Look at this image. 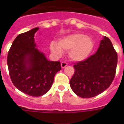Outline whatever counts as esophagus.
<instances>
[{
  "instance_id": "34e87169",
  "label": "esophagus",
  "mask_w": 124,
  "mask_h": 124,
  "mask_svg": "<svg viewBox=\"0 0 124 124\" xmlns=\"http://www.w3.org/2000/svg\"><path fill=\"white\" fill-rule=\"evenodd\" d=\"M67 65L68 64L66 63H65V62H62V63H61V66L62 68H64L66 66H67Z\"/></svg>"
}]
</instances>
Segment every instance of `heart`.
<instances>
[{"mask_svg": "<svg viewBox=\"0 0 124 124\" xmlns=\"http://www.w3.org/2000/svg\"><path fill=\"white\" fill-rule=\"evenodd\" d=\"M94 41L89 36L81 33L68 35L59 40L58 44L50 43V50L53 54L60 56L63 51H68L70 58L73 61L79 62L87 58L94 48Z\"/></svg>", "mask_w": 124, "mask_h": 124, "instance_id": "obj_1", "label": "heart"}]
</instances>
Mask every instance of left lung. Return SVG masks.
I'll list each match as a JSON object with an SVG mask.
<instances>
[{
  "label": "left lung",
  "mask_w": 124,
  "mask_h": 124,
  "mask_svg": "<svg viewBox=\"0 0 124 124\" xmlns=\"http://www.w3.org/2000/svg\"><path fill=\"white\" fill-rule=\"evenodd\" d=\"M117 64V54L109 38L103 37L94 54L74 66V75L70 81L77 96L90 98L106 90L113 81Z\"/></svg>",
  "instance_id": "1"
}]
</instances>
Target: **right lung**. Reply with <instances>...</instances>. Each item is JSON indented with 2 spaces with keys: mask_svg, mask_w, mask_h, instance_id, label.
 I'll return each mask as SVG.
<instances>
[{
  "mask_svg": "<svg viewBox=\"0 0 124 124\" xmlns=\"http://www.w3.org/2000/svg\"><path fill=\"white\" fill-rule=\"evenodd\" d=\"M36 27L20 34L13 41L7 56L11 80L18 90L38 97L50 90L57 72L61 70L60 61H50L37 48L34 35Z\"/></svg>",
  "mask_w": 124,
  "mask_h": 124,
  "instance_id": "obj_1",
  "label": "right lung"
}]
</instances>
